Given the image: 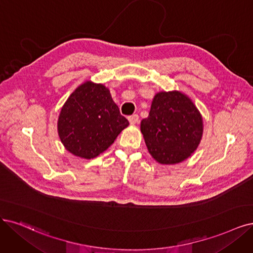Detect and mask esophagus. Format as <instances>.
I'll list each match as a JSON object with an SVG mask.
<instances>
[{
  "mask_svg": "<svg viewBox=\"0 0 253 253\" xmlns=\"http://www.w3.org/2000/svg\"><path fill=\"white\" fill-rule=\"evenodd\" d=\"M128 120H129V122H130V124H136V123H138V121H139V118H138V116L137 115H132V116H130L129 118H128Z\"/></svg>",
  "mask_w": 253,
  "mask_h": 253,
  "instance_id": "34e87169",
  "label": "esophagus"
}]
</instances>
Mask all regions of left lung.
Segmentation results:
<instances>
[{
    "mask_svg": "<svg viewBox=\"0 0 253 253\" xmlns=\"http://www.w3.org/2000/svg\"><path fill=\"white\" fill-rule=\"evenodd\" d=\"M141 131L150 154L164 165L184 161L198 147L202 119L194 103L179 91L158 92Z\"/></svg>",
    "mask_w": 253,
    "mask_h": 253,
    "instance_id": "1",
    "label": "left lung"
}]
</instances>
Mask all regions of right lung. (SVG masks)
I'll return each instance as SVG.
<instances>
[{
  "label": "right lung",
  "instance_id": "1",
  "mask_svg": "<svg viewBox=\"0 0 253 253\" xmlns=\"http://www.w3.org/2000/svg\"><path fill=\"white\" fill-rule=\"evenodd\" d=\"M128 125L108 88L87 81L65 102L58 120V133L68 151L90 160L105 151Z\"/></svg>",
  "mask_w": 253,
  "mask_h": 253
}]
</instances>
